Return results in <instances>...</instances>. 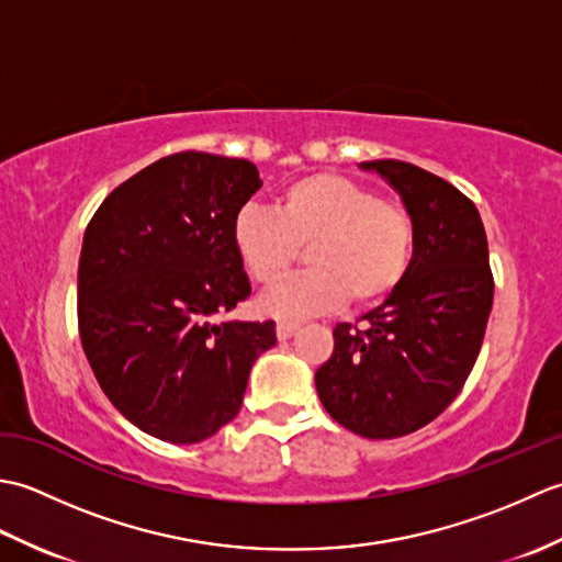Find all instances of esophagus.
<instances>
[{
	"mask_svg": "<svg viewBox=\"0 0 562 562\" xmlns=\"http://www.w3.org/2000/svg\"><path fill=\"white\" fill-rule=\"evenodd\" d=\"M296 333L294 324H278V340H290Z\"/></svg>",
	"mask_w": 562,
	"mask_h": 562,
	"instance_id": "34e87169",
	"label": "esophagus"
}]
</instances>
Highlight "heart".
<instances>
[{
	"label": "heart",
	"instance_id": "obj_1",
	"mask_svg": "<svg viewBox=\"0 0 562 562\" xmlns=\"http://www.w3.org/2000/svg\"><path fill=\"white\" fill-rule=\"evenodd\" d=\"M417 244L413 214L374 188L340 173H312L282 190L274 210L244 205L234 214V254L260 284L278 280L300 246L312 270L290 274L258 296V312L302 321L352 300L376 304L408 278Z\"/></svg>",
	"mask_w": 562,
	"mask_h": 562
}]
</instances>
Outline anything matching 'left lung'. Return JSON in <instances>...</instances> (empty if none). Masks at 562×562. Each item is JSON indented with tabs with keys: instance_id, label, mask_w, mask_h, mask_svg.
I'll use <instances>...</instances> for the list:
<instances>
[{
	"instance_id": "8db88e82",
	"label": "left lung",
	"mask_w": 562,
	"mask_h": 562,
	"mask_svg": "<svg viewBox=\"0 0 562 562\" xmlns=\"http://www.w3.org/2000/svg\"><path fill=\"white\" fill-rule=\"evenodd\" d=\"M401 195L417 244L408 278L360 321L333 328L336 348L316 372L333 420L367 439L411 435L459 396L479 360L493 308L481 214L459 188L396 159L362 161Z\"/></svg>"
}]
</instances>
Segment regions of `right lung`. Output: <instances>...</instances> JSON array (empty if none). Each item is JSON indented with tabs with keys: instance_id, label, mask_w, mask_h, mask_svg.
Here are the masks:
<instances>
[{
	"instance_id": "add662e5",
	"label": "right lung",
	"mask_w": 562,
	"mask_h": 562,
	"mask_svg": "<svg viewBox=\"0 0 562 562\" xmlns=\"http://www.w3.org/2000/svg\"><path fill=\"white\" fill-rule=\"evenodd\" d=\"M262 186L246 159L178 151L101 202L83 234L79 336L105 396L142 432L195 445L236 413L274 321L214 316L250 282L232 222Z\"/></svg>"
}]
</instances>
